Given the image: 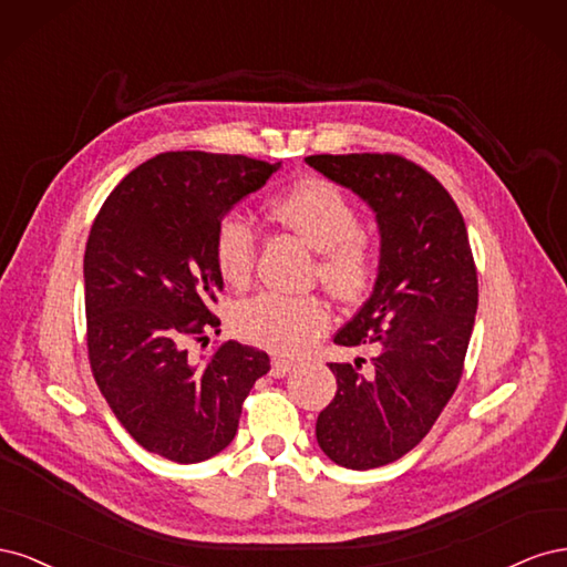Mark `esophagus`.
<instances>
[{"instance_id": "obj_1", "label": "esophagus", "mask_w": 567, "mask_h": 567, "mask_svg": "<svg viewBox=\"0 0 567 567\" xmlns=\"http://www.w3.org/2000/svg\"><path fill=\"white\" fill-rule=\"evenodd\" d=\"M296 364L293 362H290V359H284V357H274L271 359V375H274V379H284V375L286 373H290V369H293Z\"/></svg>"}]
</instances>
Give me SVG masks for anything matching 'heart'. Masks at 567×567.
Listing matches in <instances>:
<instances>
[{"instance_id": "heart-1", "label": "heart", "mask_w": 567, "mask_h": 567, "mask_svg": "<svg viewBox=\"0 0 567 567\" xmlns=\"http://www.w3.org/2000/svg\"><path fill=\"white\" fill-rule=\"evenodd\" d=\"M267 217L300 236L319 252L315 277L342 302H357L375 284L381 246L359 227L357 205L331 182L305 177L265 205ZM255 234L241 215L217 221L213 257L219 277L231 288H246L255 269ZM236 331L255 346L298 354L321 338L331 323V310L319 296L260 293L236 307Z\"/></svg>"}]
</instances>
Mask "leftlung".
Instances as JSON below:
<instances>
[{"label": "left lung", "mask_w": 567, "mask_h": 567, "mask_svg": "<svg viewBox=\"0 0 567 567\" xmlns=\"http://www.w3.org/2000/svg\"><path fill=\"white\" fill-rule=\"evenodd\" d=\"M317 173L375 213L381 269L373 293L333 342L375 357L329 364L336 398L317 419V442L338 466L369 471L402 458L454 394L477 310L466 221L431 173L394 153L310 156Z\"/></svg>", "instance_id": "obj_1"}]
</instances>
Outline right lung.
<instances>
[{
    "instance_id": "right-lung-1",
    "label": "right lung",
    "mask_w": 567,
    "mask_h": 567,
    "mask_svg": "<svg viewBox=\"0 0 567 567\" xmlns=\"http://www.w3.org/2000/svg\"><path fill=\"white\" fill-rule=\"evenodd\" d=\"M281 163L173 151L142 163L101 205L84 248V312L94 381L144 450L198 463L234 440L267 352L227 340L196 362L188 342L217 329L225 288L217 221Z\"/></svg>"
}]
</instances>
